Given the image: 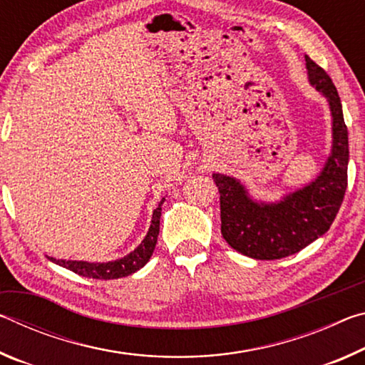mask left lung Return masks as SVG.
Returning <instances> with one entry per match:
<instances>
[{"label": "left lung", "instance_id": "8db88e82", "mask_svg": "<svg viewBox=\"0 0 365 365\" xmlns=\"http://www.w3.org/2000/svg\"><path fill=\"white\" fill-rule=\"evenodd\" d=\"M307 78L329 103L331 150L319 175L280 200L252 197L238 178L214 172L220 193V232L235 251L274 261L306 248L329 230L348 187L349 145L338 91L322 67L304 56Z\"/></svg>", "mask_w": 365, "mask_h": 365}]
</instances>
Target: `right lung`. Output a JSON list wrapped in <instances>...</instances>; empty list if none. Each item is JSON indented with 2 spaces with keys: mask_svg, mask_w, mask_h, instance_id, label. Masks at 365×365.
<instances>
[{
  "mask_svg": "<svg viewBox=\"0 0 365 365\" xmlns=\"http://www.w3.org/2000/svg\"><path fill=\"white\" fill-rule=\"evenodd\" d=\"M165 197L159 201L158 207L154 209L151 225L148 228L146 237L143 238L137 248L132 252H128L127 256L120 259H115V261H108V262H86V261H66V259H56V257H48L49 261L61 265V267H66L76 274L82 277H88V279H98V280H113V279H120V277L132 275L135 272L140 270L143 265L150 261L153 256V251L156 248L158 243V235H159V220H160V211H163Z\"/></svg>",
  "mask_w": 365,
  "mask_h": 365,
  "instance_id": "right-lung-1",
  "label": "right lung"
}]
</instances>
